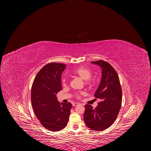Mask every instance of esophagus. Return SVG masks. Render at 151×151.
<instances>
[{
    "label": "esophagus",
    "mask_w": 151,
    "mask_h": 151,
    "mask_svg": "<svg viewBox=\"0 0 151 151\" xmlns=\"http://www.w3.org/2000/svg\"><path fill=\"white\" fill-rule=\"evenodd\" d=\"M72 104H73V106H77V105H79V103H76V102H75V103H73Z\"/></svg>",
    "instance_id": "34e87169"
}]
</instances>
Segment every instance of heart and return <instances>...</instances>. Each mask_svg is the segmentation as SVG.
<instances>
[{
  "mask_svg": "<svg viewBox=\"0 0 151 151\" xmlns=\"http://www.w3.org/2000/svg\"><path fill=\"white\" fill-rule=\"evenodd\" d=\"M73 73L76 76H78L82 79L86 81L85 83L87 85H91L92 80L90 78L92 76V72L89 69L85 68V67H82V66L79 67V68L75 69L73 71ZM62 83H63V85H65L66 84V80L64 78L63 79ZM82 94H83V93H82V92H81L80 93H76V97L79 98L81 97V95H82Z\"/></svg>",
  "mask_w": 151,
  "mask_h": 151,
  "instance_id": "1",
  "label": "heart"
}]
</instances>
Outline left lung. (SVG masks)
Segmentation results:
<instances>
[{
  "mask_svg": "<svg viewBox=\"0 0 151 151\" xmlns=\"http://www.w3.org/2000/svg\"><path fill=\"white\" fill-rule=\"evenodd\" d=\"M91 63L100 66L101 79L94 97L100 100L95 109L85 104L83 119L91 130L102 131L109 128L116 120L122 104V89L118 75L111 64L103 60Z\"/></svg>",
  "mask_w": 151,
  "mask_h": 151,
  "instance_id": "1",
  "label": "left lung"
}]
</instances>
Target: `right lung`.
Returning <instances> with one entry per match:
<instances>
[{
  "label": "right lung",
  "instance_id": "1",
  "mask_svg": "<svg viewBox=\"0 0 151 151\" xmlns=\"http://www.w3.org/2000/svg\"><path fill=\"white\" fill-rule=\"evenodd\" d=\"M64 64L50 63L36 75L32 87L31 100L35 114L41 124L52 132L67 125L72 104L60 103L56 94L62 90L61 76Z\"/></svg>",
  "mask_w": 151,
  "mask_h": 151
}]
</instances>
